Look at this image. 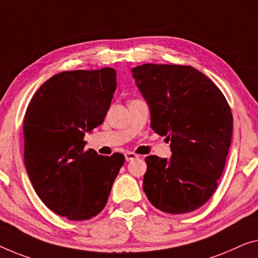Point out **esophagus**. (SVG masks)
I'll return each mask as SVG.
<instances>
[{
  "mask_svg": "<svg viewBox=\"0 0 258 258\" xmlns=\"http://www.w3.org/2000/svg\"><path fill=\"white\" fill-rule=\"evenodd\" d=\"M137 157H139V155H137L136 153H132V152L125 153V159H126V161H132V160H134V159H137Z\"/></svg>",
  "mask_w": 258,
  "mask_h": 258,
  "instance_id": "obj_1",
  "label": "esophagus"
}]
</instances>
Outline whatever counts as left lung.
I'll return each instance as SVG.
<instances>
[{"label":"left lung","mask_w":258,"mask_h":258,"mask_svg":"<svg viewBox=\"0 0 258 258\" xmlns=\"http://www.w3.org/2000/svg\"><path fill=\"white\" fill-rule=\"evenodd\" d=\"M151 126L170 141V160L149 155L144 191L171 214L203 206L218 187L232 141L233 114L221 90L190 66L145 63L132 69Z\"/></svg>","instance_id":"8db88e82"}]
</instances>
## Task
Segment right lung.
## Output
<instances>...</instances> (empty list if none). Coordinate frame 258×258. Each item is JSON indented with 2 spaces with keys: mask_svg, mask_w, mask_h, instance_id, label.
<instances>
[{
  "mask_svg": "<svg viewBox=\"0 0 258 258\" xmlns=\"http://www.w3.org/2000/svg\"><path fill=\"white\" fill-rule=\"evenodd\" d=\"M117 73H59L40 86L26 109L24 163L46 206L69 220H88L104 209L125 156L84 149V134L104 121Z\"/></svg>",
  "mask_w": 258,
  "mask_h": 258,
  "instance_id": "right-lung-1",
  "label": "right lung"
}]
</instances>
